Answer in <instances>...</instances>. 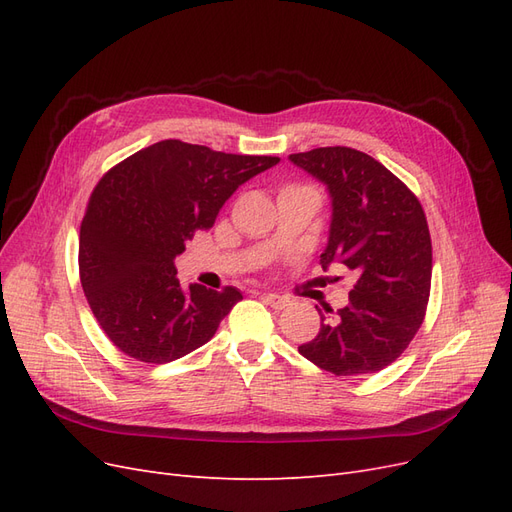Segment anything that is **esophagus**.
I'll return each instance as SVG.
<instances>
[{"label":"esophagus","instance_id":"34e87169","mask_svg":"<svg viewBox=\"0 0 512 512\" xmlns=\"http://www.w3.org/2000/svg\"><path fill=\"white\" fill-rule=\"evenodd\" d=\"M262 301H265L267 305H271L273 309H284V307L290 305V301L286 297H282V294H275V292L262 294Z\"/></svg>","mask_w":512,"mask_h":512}]
</instances>
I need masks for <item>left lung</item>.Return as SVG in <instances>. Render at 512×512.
<instances>
[{"mask_svg": "<svg viewBox=\"0 0 512 512\" xmlns=\"http://www.w3.org/2000/svg\"><path fill=\"white\" fill-rule=\"evenodd\" d=\"M331 196L329 241L320 265L356 271L350 303L320 314L318 335L299 352L335 376L391 365L421 329L431 286V239L418 198L389 168L350 147L292 153ZM333 314V309H331Z\"/></svg>", "mask_w": 512, "mask_h": 512, "instance_id": "8db88e82", "label": "left lung"}]
</instances>
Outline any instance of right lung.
I'll return each instance as SVG.
<instances>
[{
  "label": "right lung",
  "instance_id": "right-lung-1",
  "mask_svg": "<svg viewBox=\"0 0 512 512\" xmlns=\"http://www.w3.org/2000/svg\"><path fill=\"white\" fill-rule=\"evenodd\" d=\"M277 162L170 138L100 179L81 224L79 271L91 312L121 352L162 365L215 335L243 294L183 288L175 258L196 230L215 224L239 185Z\"/></svg>",
  "mask_w": 512,
  "mask_h": 512
}]
</instances>
